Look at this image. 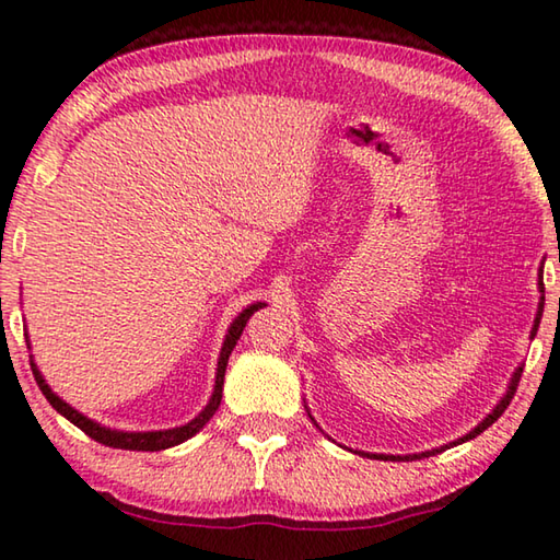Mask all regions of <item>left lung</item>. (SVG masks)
I'll return each instance as SVG.
<instances>
[{
    "label": "left lung",
    "mask_w": 560,
    "mask_h": 560,
    "mask_svg": "<svg viewBox=\"0 0 560 560\" xmlns=\"http://www.w3.org/2000/svg\"><path fill=\"white\" fill-rule=\"evenodd\" d=\"M538 289L544 291V283H541V279H538ZM541 314H544V296H541V303H538V311H536V320H534V328H530V338L536 336V330H538V324H541ZM521 373H524V365H518L516 371H514V375H511V381H509V387H506V395L501 397V400L497 402V407L494 410H491L485 420H481L477 428H474L471 432H467L464 434V438H459V440H454V442H450V444H444V447H438V450H428V452H420V454H371V452H360V454H365V457H371V459H407V462H412V459H422V457H432V454H440V452H444V450H450V447H457V444H462V442H469V440H474L477 438V434H481L485 432L487 428H491V424H494L501 415H504V410L509 407V402H511V397H514V393H516V385H518V381H521ZM308 410V407H306ZM308 417H311V412H308ZM311 422L316 424V420L314 417H311ZM318 428V424H316Z\"/></svg>",
    "instance_id": "1"
}]
</instances>
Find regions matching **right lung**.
<instances>
[{
    "instance_id": "1",
    "label": "right lung",
    "mask_w": 560,
    "mask_h": 560,
    "mask_svg": "<svg viewBox=\"0 0 560 560\" xmlns=\"http://www.w3.org/2000/svg\"><path fill=\"white\" fill-rule=\"evenodd\" d=\"M261 306H267V303H252V306H246L240 316H236L230 328H226V336H224V343H222V350H220V360H217V375H214V390H212V397L210 402L205 405V410L195 417V420H189L185 424H179V428H173V430H153V432H122V430H110L106 428V424H101L96 420H91V417H86L83 412L75 410V407H71L66 400H61L59 395H56L49 383L44 381V375L39 368H36L34 358H32V373H34V381L36 385H39V390L46 395V400L51 402V407L59 415H63L66 420L73 422L75 428L83 430L89 434L91 440H96L101 444H106V447H116V450H132V452H160V450H170L175 447V444H183L185 440L195 438L197 432H200L207 422H210V417L217 412V407H220L222 402V385H224V371H226V360H230L232 350L236 346V340H240L242 330L246 326V320H249V316L254 314V311H259ZM30 346V343H26ZM32 348V346H30Z\"/></svg>"
}]
</instances>
